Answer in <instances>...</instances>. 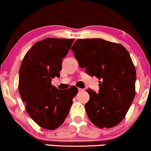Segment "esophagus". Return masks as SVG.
I'll list each match as a JSON object with an SVG mask.
<instances>
[{
  "mask_svg": "<svg viewBox=\"0 0 151 151\" xmlns=\"http://www.w3.org/2000/svg\"><path fill=\"white\" fill-rule=\"evenodd\" d=\"M78 90L79 92H80V91H83V88H78Z\"/></svg>",
  "mask_w": 151,
  "mask_h": 151,
  "instance_id": "esophagus-1",
  "label": "esophagus"
}]
</instances>
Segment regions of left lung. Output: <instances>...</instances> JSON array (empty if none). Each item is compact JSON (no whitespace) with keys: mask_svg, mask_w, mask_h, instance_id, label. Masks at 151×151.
Wrapping results in <instances>:
<instances>
[{"mask_svg":"<svg viewBox=\"0 0 151 151\" xmlns=\"http://www.w3.org/2000/svg\"><path fill=\"white\" fill-rule=\"evenodd\" d=\"M71 50L79 66L99 80V92L88 89L85 105L90 121L110 128L123 121L135 95L136 71L124 46L101 38L78 39Z\"/></svg>","mask_w":151,"mask_h":151,"instance_id":"1","label":"left lung"}]
</instances>
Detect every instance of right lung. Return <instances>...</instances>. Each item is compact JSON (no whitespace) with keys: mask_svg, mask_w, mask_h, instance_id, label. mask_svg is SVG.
<instances>
[{"mask_svg":"<svg viewBox=\"0 0 151 151\" xmlns=\"http://www.w3.org/2000/svg\"><path fill=\"white\" fill-rule=\"evenodd\" d=\"M74 39L47 38L27 52L19 70L18 91L30 118L44 129L55 130L63 123L78 93L76 86L58 90L52 78L60 77L62 62Z\"/></svg>","mask_w":151,"mask_h":151,"instance_id":"add662e5","label":"right lung"}]
</instances>
